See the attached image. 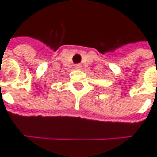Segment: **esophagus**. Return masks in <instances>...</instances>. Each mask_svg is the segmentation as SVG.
I'll return each mask as SVG.
<instances>
[{
  "label": "esophagus",
  "mask_w": 157,
  "mask_h": 157,
  "mask_svg": "<svg viewBox=\"0 0 157 157\" xmlns=\"http://www.w3.org/2000/svg\"><path fill=\"white\" fill-rule=\"evenodd\" d=\"M75 68V69H81V68H82V66H81L80 64H76Z\"/></svg>",
  "instance_id": "34e87169"
}]
</instances>
